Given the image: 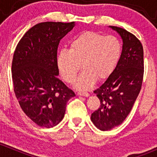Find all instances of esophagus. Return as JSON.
I'll list each match as a JSON object with an SVG mask.
<instances>
[{
  "instance_id": "1",
  "label": "esophagus",
  "mask_w": 157,
  "mask_h": 157,
  "mask_svg": "<svg viewBox=\"0 0 157 157\" xmlns=\"http://www.w3.org/2000/svg\"><path fill=\"white\" fill-rule=\"evenodd\" d=\"M77 94L80 95V96H86V97H87V96H90V93H86V92H78V93H77Z\"/></svg>"
}]
</instances>
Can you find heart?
Returning a JSON list of instances; mask_svg holds the SVG:
<instances>
[{
	"mask_svg": "<svg viewBox=\"0 0 157 157\" xmlns=\"http://www.w3.org/2000/svg\"><path fill=\"white\" fill-rule=\"evenodd\" d=\"M121 52V42L115 36L86 31L71 41L69 51L58 52L56 65L64 81L72 83L81 64L83 71L74 86L78 90H86L96 80L102 81L112 74Z\"/></svg>",
	"mask_w": 157,
	"mask_h": 157,
	"instance_id": "1",
	"label": "heart"
}]
</instances>
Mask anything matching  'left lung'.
<instances>
[{
  "mask_svg": "<svg viewBox=\"0 0 157 157\" xmlns=\"http://www.w3.org/2000/svg\"><path fill=\"white\" fill-rule=\"evenodd\" d=\"M122 39V52L116 67L107 80L94 90L100 106L91 115V121L101 131L120 125L131 112L140 91L144 77V49L132 33L109 26Z\"/></svg>",
  "mask_w": 157,
  "mask_h": 157,
  "instance_id": "8db88e82",
  "label": "left lung"
}]
</instances>
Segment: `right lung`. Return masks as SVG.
I'll list each match as a JSON object with an SVG mask.
<instances>
[{"label": "right lung", "instance_id": "right-lung-1", "mask_svg": "<svg viewBox=\"0 0 157 157\" xmlns=\"http://www.w3.org/2000/svg\"><path fill=\"white\" fill-rule=\"evenodd\" d=\"M74 22H44L24 34L13 54L12 78L14 93L24 113L40 127L57 125L66 105L75 93L57 76V51L61 39Z\"/></svg>", "mask_w": 157, "mask_h": 157}]
</instances>
